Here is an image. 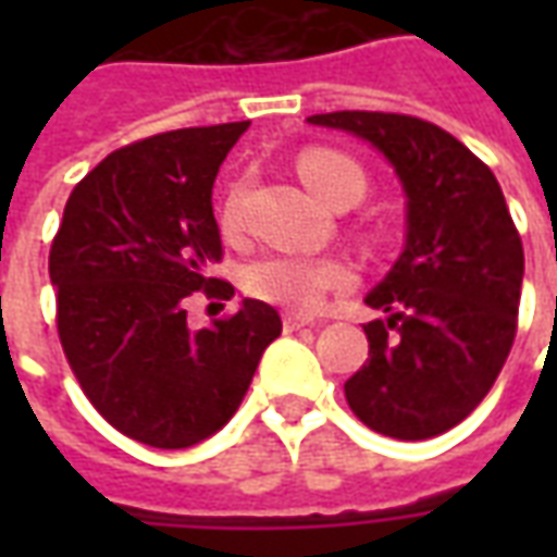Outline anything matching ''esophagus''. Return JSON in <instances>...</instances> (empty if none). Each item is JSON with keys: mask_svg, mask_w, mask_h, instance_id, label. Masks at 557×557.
Listing matches in <instances>:
<instances>
[{"mask_svg": "<svg viewBox=\"0 0 557 557\" xmlns=\"http://www.w3.org/2000/svg\"><path fill=\"white\" fill-rule=\"evenodd\" d=\"M307 325H313V319H307V315H298V313L283 315V327H286V331H298V327H307Z\"/></svg>", "mask_w": 557, "mask_h": 557, "instance_id": "1", "label": "esophagus"}]
</instances>
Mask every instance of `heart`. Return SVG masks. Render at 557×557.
<instances>
[{
    "label": "heart",
    "mask_w": 557,
    "mask_h": 557,
    "mask_svg": "<svg viewBox=\"0 0 557 557\" xmlns=\"http://www.w3.org/2000/svg\"><path fill=\"white\" fill-rule=\"evenodd\" d=\"M298 175L322 202H334L343 194L363 196L367 175L349 158L331 148H307L298 158ZM244 211V184H230V190L220 202V230L223 235H238ZM351 268L334 256L310 253H265L244 268V289L259 301L274 304L283 310L310 313L325 301L331 292L349 289Z\"/></svg>",
    "instance_id": "1"
}]
</instances>
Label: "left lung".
<instances>
[{
  "mask_svg": "<svg viewBox=\"0 0 557 557\" xmlns=\"http://www.w3.org/2000/svg\"><path fill=\"white\" fill-rule=\"evenodd\" d=\"M373 143L409 196L406 250L367 295L370 358L346 403L370 430L420 442L478 409L516 337L525 253L492 170L432 122L343 110L307 119Z\"/></svg>",
  "mask_w": 557,
  "mask_h": 557,
  "instance_id": "1",
  "label": "left lung"
}]
</instances>
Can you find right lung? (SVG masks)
I'll list each match as a JSON object with an SVG mask.
<instances>
[{"label":"right lung","mask_w":557,"mask_h":557,"mask_svg":"<svg viewBox=\"0 0 557 557\" xmlns=\"http://www.w3.org/2000/svg\"><path fill=\"white\" fill-rule=\"evenodd\" d=\"M250 122L137 139L67 196L50 247L55 327L101 418L148 447L202 442L238 411L280 313L247 298L211 327H187V298H230L211 187Z\"/></svg>","instance_id":"obj_1"}]
</instances>
